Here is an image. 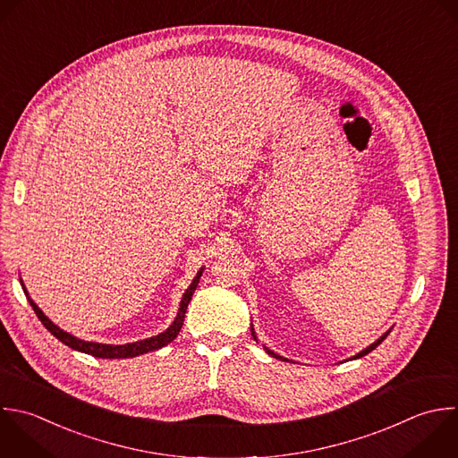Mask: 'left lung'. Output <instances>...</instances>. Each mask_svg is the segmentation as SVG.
Listing matches in <instances>:
<instances>
[{
	"mask_svg": "<svg viewBox=\"0 0 458 458\" xmlns=\"http://www.w3.org/2000/svg\"><path fill=\"white\" fill-rule=\"evenodd\" d=\"M390 329H392V327H390ZM390 329H388V331H385V333H383V335H381V336H379V338H377V340H374V342H372V344H370V345H367V347H365V349H361V351H360V352H356V354H354V356H352V358H349V360H356V358H361V356H365V354H369V352H370V351H372V349H376V347H377V345H379V344H381V342H383V340H385V338H386V335H388V333H390ZM250 335H252V338H254V340H256V342H258V336H256V331H254V326H252V324H250ZM263 349H265V351H267V352H268V354H270V356H274V358H277V360H283V361H290V360H288V358H284V356H279V354H277V352H274V351H272V349H268V347H267V345H263Z\"/></svg>",
	"mask_w": 458,
	"mask_h": 458,
	"instance_id": "1",
	"label": "left lung"
}]
</instances>
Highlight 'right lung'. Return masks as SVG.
<instances>
[{
  "mask_svg": "<svg viewBox=\"0 0 458 458\" xmlns=\"http://www.w3.org/2000/svg\"><path fill=\"white\" fill-rule=\"evenodd\" d=\"M204 268H200L197 272V276L193 277L191 284L186 288V292L182 293V299L179 302V311L174 318V322L159 335L156 336H150V338H143V340H138V342H131V344H122V345H113V344H98V342H88V340H82V338H77L75 335L61 329L57 324H54L45 313L43 310L34 302V299L30 297L27 286L23 284V279L21 281V286H23V292L30 302V306L34 308L36 315L39 317V320L43 322V326L55 336L59 338L63 344H66L68 347L75 349V351H81V352H86V354H91V356H97V358H109V360H120V358H134V356H140V354H147L150 351H157L165 345H168L170 342H174L182 327V322H184V315H186V310H188V304L197 290V284L200 281V276H202Z\"/></svg>",
  "mask_w": 458,
  "mask_h": 458,
  "instance_id": "obj_1",
  "label": "right lung"
}]
</instances>
